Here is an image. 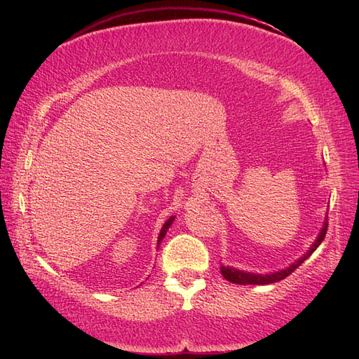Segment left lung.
<instances>
[{
	"instance_id": "left-lung-1",
	"label": "left lung",
	"mask_w": 359,
	"mask_h": 359,
	"mask_svg": "<svg viewBox=\"0 0 359 359\" xmlns=\"http://www.w3.org/2000/svg\"><path fill=\"white\" fill-rule=\"evenodd\" d=\"M327 225H329V222H324V226L321 233L318 234L316 241L313 242V245H311L309 248V251L306 255H304L301 259H297L296 262H293L290 266H287V269L284 270H279L276 273H270V274H257V273H248V271H243V270H238V269H233V266H225V265H220V273H222V276L226 279L233 282V284H239V285H269V284H273V282H278V280H282L285 279L288 274H292L297 266H299L306 259L313 253V251L321 245V242L324 241L325 238V233H327Z\"/></svg>"
}]
</instances>
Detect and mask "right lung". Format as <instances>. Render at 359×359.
Wrapping results in <instances>:
<instances>
[{
    "label": "right lung",
    "mask_w": 359,
    "mask_h": 359,
    "mask_svg": "<svg viewBox=\"0 0 359 359\" xmlns=\"http://www.w3.org/2000/svg\"><path fill=\"white\" fill-rule=\"evenodd\" d=\"M172 220H174V216L172 217H170L166 220V222L163 224V226H162V230H160V234H158V241H157V247H158V243L163 241V238H165V234H166V231H168V228L171 226V224H172Z\"/></svg>",
    "instance_id": "right-lung-1"
}]
</instances>
